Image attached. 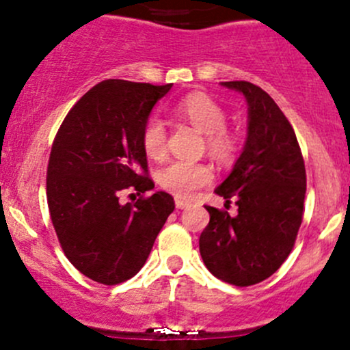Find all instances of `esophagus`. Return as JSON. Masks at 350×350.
Returning <instances> with one entry per match:
<instances>
[{
	"label": "esophagus",
	"instance_id": "34e87169",
	"mask_svg": "<svg viewBox=\"0 0 350 350\" xmlns=\"http://www.w3.org/2000/svg\"><path fill=\"white\" fill-rule=\"evenodd\" d=\"M191 206V203L189 201H185V200H179V198H176V208H179V210H185V208Z\"/></svg>",
	"mask_w": 350,
	"mask_h": 350
}]
</instances>
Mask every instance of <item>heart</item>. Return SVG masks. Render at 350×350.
I'll return each instance as SVG.
<instances>
[{
    "mask_svg": "<svg viewBox=\"0 0 350 350\" xmlns=\"http://www.w3.org/2000/svg\"><path fill=\"white\" fill-rule=\"evenodd\" d=\"M172 115L183 122L191 123L195 129L204 133L206 147L210 154L220 162H230L237 155L239 140L234 132L225 126L227 113L218 101L208 94L189 93L172 107ZM142 149L147 157L154 161L164 159L165 150V126L157 116L146 122L140 135ZM213 179V169L204 162L172 161L157 172V181L165 191L178 198H191L200 188L206 186Z\"/></svg>",
    "mask_w": 350,
    "mask_h": 350,
    "instance_id": "b5f03b06",
    "label": "heart"
}]
</instances>
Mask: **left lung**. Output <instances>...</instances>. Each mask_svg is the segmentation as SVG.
<instances>
[{
    "instance_id": "obj_1",
    "label": "left lung",
    "mask_w": 350,
    "mask_h": 350,
    "mask_svg": "<svg viewBox=\"0 0 350 350\" xmlns=\"http://www.w3.org/2000/svg\"><path fill=\"white\" fill-rule=\"evenodd\" d=\"M245 96L247 140L228 178L215 189L237 215L204 206L210 224L200 237L204 266L218 280L252 286L276 273L293 250L303 220L305 161L291 123L259 86L227 81Z\"/></svg>"
}]
</instances>
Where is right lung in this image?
Returning a JSON list of instances; mask_svg holds the SVG:
<instances>
[{
    "label": "right lung",
    "instance_id": "1",
    "mask_svg": "<svg viewBox=\"0 0 350 350\" xmlns=\"http://www.w3.org/2000/svg\"><path fill=\"white\" fill-rule=\"evenodd\" d=\"M172 84L101 81L72 108L55 135L47 167V203L66 257L96 283L135 276L174 210L165 191L152 196L140 135L154 105ZM133 189L141 198L122 205Z\"/></svg>",
    "mask_w": 350,
    "mask_h": 350
}]
</instances>
